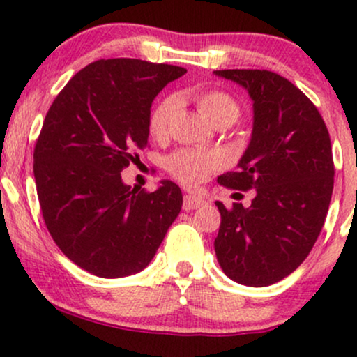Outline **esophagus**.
I'll return each mask as SVG.
<instances>
[{
    "instance_id": "obj_1",
    "label": "esophagus",
    "mask_w": 357,
    "mask_h": 357,
    "mask_svg": "<svg viewBox=\"0 0 357 357\" xmlns=\"http://www.w3.org/2000/svg\"><path fill=\"white\" fill-rule=\"evenodd\" d=\"M205 200L200 195L195 194H187L183 197V211H194V208L202 207Z\"/></svg>"
}]
</instances>
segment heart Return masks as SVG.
<instances>
[{
  "mask_svg": "<svg viewBox=\"0 0 357 357\" xmlns=\"http://www.w3.org/2000/svg\"><path fill=\"white\" fill-rule=\"evenodd\" d=\"M197 108L207 120L213 125L234 123L241 115V105L229 91L211 88V90H200L192 93ZM175 112V100L172 96L158 100L152 108L149 119L150 133L155 138H163L169 133L172 115ZM224 165V157L219 152H205V150L182 149L172 153L167 158V169L180 182L195 185L204 182L208 175L219 170Z\"/></svg>",
  "mask_w": 357,
  "mask_h": 357,
  "instance_id": "1",
  "label": "heart"
}]
</instances>
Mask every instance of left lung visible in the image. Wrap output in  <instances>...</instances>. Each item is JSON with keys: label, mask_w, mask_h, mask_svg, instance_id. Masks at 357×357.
Instances as JSON below:
<instances>
[{"label": "left lung", "mask_w": 357, "mask_h": 357, "mask_svg": "<svg viewBox=\"0 0 357 357\" xmlns=\"http://www.w3.org/2000/svg\"><path fill=\"white\" fill-rule=\"evenodd\" d=\"M213 73L244 86L254 102L250 144L219 183L255 188L249 207L215 202L222 220L213 247L230 279L266 287L304 262L324 225L334 187L329 132L316 105L274 71Z\"/></svg>", "instance_id": "1"}]
</instances>
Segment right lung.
I'll use <instances>...</instances> for the list:
<instances>
[{
	"instance_id": "1",
	"label": "right lung",
	"mask_w": 357,
	"mask_h": 357,
	"mask_svg": "<svg viewBox=\"0 0 357 357\" xmlns=\"http://www.w3.org/2000/svg\"><path fill=\"white\" fill-rule=\"evenodd\" d=\"M185 68L112 58L79 70L53 100L33 153L46 229L70 261L125 278L149 266L182 208L177 183L155 192L121 182L149 144L153 98Z\"/></svg>"
}]
</instances>
